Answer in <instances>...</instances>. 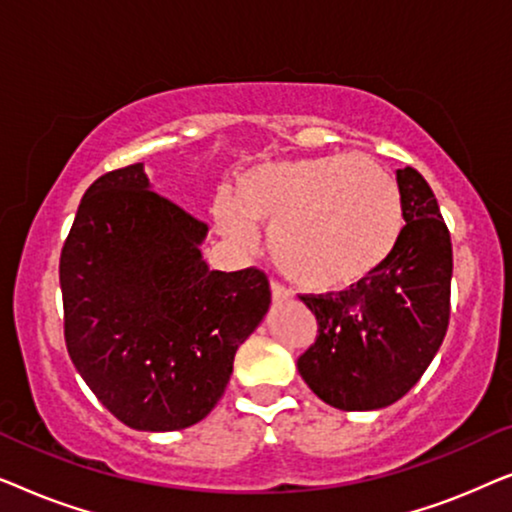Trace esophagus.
Returning <instances> with one entry per match:
<instances>
[{
    "mask_svg": "<svg viewBox=\"0 0 512 512\" xmlns=\"http://www.w3.org/2000/svg\"><path fill=\"white\" fill-rule=\"evenodd\" d=\"M270 291H272V300H275V303H286V300L293 298V293L286 289V286L277 284V282L270 284Z\"/></svg>",
    "mask_w": 512,
    "mask_h": 512,
    "instance_id": "1",
    "label": "esophagus"
}]
</instances>
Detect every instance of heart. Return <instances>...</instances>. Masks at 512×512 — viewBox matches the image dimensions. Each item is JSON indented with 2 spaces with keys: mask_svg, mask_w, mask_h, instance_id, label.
Masks as SVG:
<instances>
[{
  "mask_svg": "<svg viewBox=\"0 0 512 512\" xmlns=\"http://www.w3.org/2000/svg\"><path fill=\"white\" fill-rule=\"evenodd\" d=\"M216 228L254 249L270 228L272 261L298 286L338 293L366 282L394 254L403 233L396 179L368 156L328 153L268 160L237 177L214 205Z\"/></svg>",
  "mask_w": 512,
  "mask_h": 512,
  "instance_id": "obj_1",
  "label": "heart"
}]
</instances>
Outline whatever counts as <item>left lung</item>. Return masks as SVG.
Masks as SVG:
<instances>
[{
	"label": "left lung",
	"instance_id": "obj_1",
	"mask_svg": "<svg viewBox=\"0 0 512 512\" xmlns=\"http://www.w3.org/2000/svg\"><path fill=\"white\" fill-rule=\"evenodd\" d=\"M398 247L366 282L338 296H300L319 324L298 373L338 410H380L415 387L450 321L452 242L436 195L415 167L396 170Z\"/></svg>",
	"mask_w": 512,
	"mask_h": 512
}]
</instances>
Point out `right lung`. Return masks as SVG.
Listing matches in <instances>:
<instances>
[{
  "instance_id": "right-lung-1",
  "label": "right lung",
  "mask_w": 512,
  "mask_h": 512,
  "mask_svg": "<svg viewBox=\"0 0 512 512\" xmlns=\"http://www.w3.org/2000/svg\"><path fill=\"white\" fill-rule=\"evenodd\" d=\"M207 226L153 191L144 163L83 195L60 256L65 342L116 419L179 431L226 391L237 347L270 307L261 270H209Z\"/></svg>"
}]
</instances>
